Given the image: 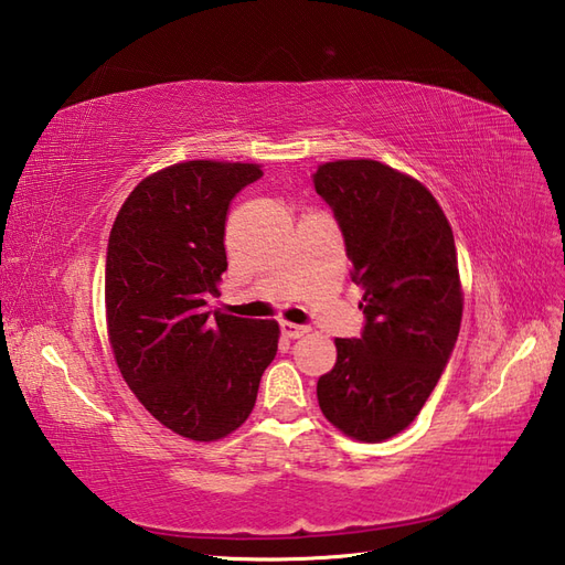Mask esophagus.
<instances>
[{
  "instance_id": "34e87169",
  "label": "esophagus",
  "mask_w": 565,
  "mask_h": 565,
  "mask_svg": "<svg viewBox=\"0 0 565 565\" xmlns=\"http://www.w3.org/2000/svg\"><path fill=\"white\" fill-rule=\"evenodd\" d=\"M280 331L285 338H302L309 333V326H299L292 321H280Z\"/></svg>"
}]
</instances>
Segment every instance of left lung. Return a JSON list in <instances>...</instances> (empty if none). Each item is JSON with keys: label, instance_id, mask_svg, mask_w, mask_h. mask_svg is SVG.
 <instances>
[{"label": "left lung", "instance_id": "left-lung-1", "mask_svg": "<svg viewBox=\"0 0 565 565\" xmlns=\"http://www.w3.org/2000/svg\"><path fill=\"white\" fill-rule=\"evenodd\" d=\"M315 188L341 224L367 317L362 338H335L317 398L343 435L384 443L416 420L455 350L463 309L455 234L428 188L382 161H326Z\"/></svg>", "mask_w": 565, "mask_h": 565}]
</instances>
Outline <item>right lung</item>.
Segmentation results:
<instances>
[{
	"label": "right lung",
	"mask_w": 565,
	"mask_h": 565,
	"mask_svg": "<svg viewBox=\"0 0 565 565\" xmlns=\"http://www.w3.org/2000/svg\"><path fill=\"white\" fill-rule=\"evenodd\" d=\"M258 164L193 159L132 188L108 236L106 329L125 384L181 437L217 443L256 406L280 326L207 311L227 270L224 224Z\"/></svg>",
	"instance_id": "obj_1"
}]
</instances>
